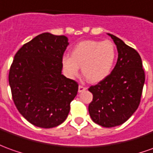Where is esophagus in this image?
<instances>
[{
  "mask_svg": "<svg viewBox=\"0 0 153 153\" xmlns=\"http://www.w3.org/2000/svg\"><path fill=\"white\" fill-rule=\"evenodd\" d=\"M84 90H86V88L84 87V86H82V85H79V93H82Z\"/></svg>",
  "mask_w": 153,
  "mask_h": 153,
  "instance_id": "1",
  "label": "esophagus"
}]
</instances>
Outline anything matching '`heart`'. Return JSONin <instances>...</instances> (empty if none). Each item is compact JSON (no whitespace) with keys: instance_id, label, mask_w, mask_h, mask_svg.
I'll return each mask as SVG.
<instances>
[{"instance_id":"1","label":"heart","mask_w":153,"mask_h":153,"mask_svg":"<svg viewBox=\"0 0 153 153\" xmlns=\"http://www.w3.org/2000/svg\"><path fill=\"white\" fill-rule=\"evenodd\" d=\"M115 59L116 51L111 41L85 39L73 47L70 56L62 57L61 65L69 79L78 76L81 67L82 74L88 82L99 83L109 75Z\"/></svg>"}]
</instances>
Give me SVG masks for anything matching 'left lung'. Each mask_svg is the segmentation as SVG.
I'll return each instance as SVG.
<instances>
[{"instance_id": "8db88e82", "label": "left lung", "mask_w": 153, "mask_h": 153, "mask_svg": "<svg viewBox=\"0 0 153 153\" xmlns=\"http://www.w3.org/2000/svg\"><path fill=\"white\" fill-rule=\"evenodd\" d=\"M108 35L117 46V64L105 79L88 88L93 94L88 113L95 123L113 128L123 124L137 109L145 74L139 54L117 36Z\"/></svg>"}]
</instances>
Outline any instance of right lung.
<instances>
[{
  "mask_svg": "<svg viewBox=\"0 0 153 153\" xmlns=\"http://www.w3.org/2000/svg\"><path fill=\"white\" fill-rule=\"evenodd\" d=\"M69 39L43 33L25 44L14 57L9 73L12 99L31 124L51 128L68 117L78 84L62 74L61 59Z\"/></svg>",
  "mask_w": 153,
  "mask_h": 153,
  "instance_id": "right-lung-1",
  "label": "right lung"
}]
</instances>
